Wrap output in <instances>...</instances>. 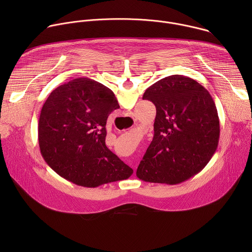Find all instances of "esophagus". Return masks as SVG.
I'll return each instance as SVG.
<instances>
[{"instance_id":"1","label":"esophagus","mask_w":252,"mask_h":252,"mask_svg":"<svg viewBox=\"0 0 252 252\" xmlns=\"http://www.w3.org/2000/svg\"><path fill=\"white\" fill-rule=\"evenodd\" d=\"M134 172H135V169H134Z\"/></svg>"}]
</instances>
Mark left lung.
<instances>
[{"label":"left lung","mask_w":252,"mask_h":252,"mask_svg":"<svg viewBox=\"0 0 252 252\" xmlns=\"http://www.w3.org/2000/svg\"><path fill=\"white\" fill-rule=\"evenodd\" d=\"M157 109L155 135L136 176L143 182L177 185L201 171L220 140V119L208 91L181 75L159 80L143 94Z\"/></svg>","instance_id":"1"}]
</instances>
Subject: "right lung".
Wrapping results in <instances>:
<instances>
[{"mask_svg":"<svg viewBox=\"0 0 252 252\" xmlns=\"http://www.w3.org/2000/svg\"><path fill=\"white\" fill-rule=\"evenodd\" d=\"M120 104L105 86L88 78L54 90L44 103L38 136L42 157L60 176L96 188L127 179L132 168L105 146V125Z\"/></svg>","mask_w":252,"mask_h":252,"instance_id":"right-lung-1","label":"right lung"}]
</instances>
